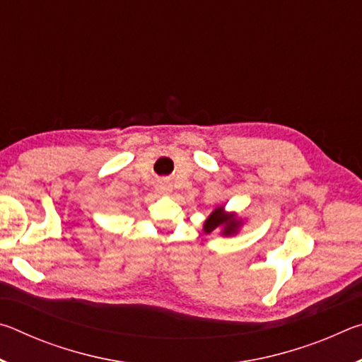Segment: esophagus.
<instances>
[{
  "instance_id": "34e87169",
  "label": "esophagus",
  "mask_w": 362,
  "mask_h": 362,
  "mask_svg": "<svg viewBox=\"0 0 362 362\" xmlns=\"http://www.w3.org/2000/svg\"><path fill=\"white\" fill-rule=\"evenodd\" d=\"M158 192L161 194H170L173 193V185L169 182H159L158 183Z\"/></svg>"
}]
</instances>
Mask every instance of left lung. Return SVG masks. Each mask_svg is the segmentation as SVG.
Returning <instances> with one entry per match:
<instances>
[{
  "mask_svg": "<svg viewBox=\"0 0 362 362\" xmlns=\"http://www.w3.org/2000/svg\"><path fill=\"white\" fill-rule=\"evenodd\" d=\"M244 225V218L238 216L236 212H226L225 206H217L211 212V216L206 218L203 231L212 233L214 230L220 228V235L223 236H235L240 233Z\"/></svg>",
  "mask_w": 362,
  "mask_h": 362,
  "instance_id": "8db88e82",
  "label": "left lung"
}]
</instances>
